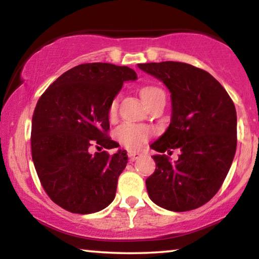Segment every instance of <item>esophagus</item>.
Returning a JSON list of instances; mask_svg holds the SVG:
<instances>
[{
    "mask_svg": "<svg viewBox=\"0 0 259 259\" xmlns=\"http://www.w3.org/2000/svg\"><path fill=\"white\" fill-rule=\"evenodd\" d=\"M141 157V153L140 152H132V153H128V159L130 161H134L137 160V159H139Z\"/></svg>",
    "mask_w": 259,
    "mask_h": 259,
    "instance_id": "1",
    "label": "esophagus"
}]
</instances>
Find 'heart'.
Returning a JSON list of instances; mask_svg holds the SVG:
<instances>
[{
  "label": "heart",
  "instance_id": "b5f03b06",
  "mask_svg": "<svg viewBox=\"0 0 259 259\" xmlns=\"http://www.w3.org/2000/svg\"><path fill=\"white\" fill-rule=\"evenodd\" d=\"M141 98L148 107L160 97H165L164 91L155 86H146L140 92ZM116 112V99H113L108 106V115L114 116ZM114 136L120 144L128 150H137L140 145L145 143L151 136V131L148 127L143 125H136V123L125 122L121 123L115 130Z\"/></svg>",
  "mask_w": 259,
  "mask_h": 259
}]
</instances>
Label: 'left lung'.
Returning a JSON list of instances; mask_svg holds the SVG:
<instances>
[{
	"mask_svg": "<svg viewBox=\"0 0 259 259\" xmlns=\"http://www.w3.org/2000/svg\"><path fill=\"white\" fill-rule=\"evenodd\" d=\"M171 92L172 118L151 145L155 171L146 179L151 200L184 212L206 204L224 183L237 147V114L225 88L206 70L184 62L139 63ZM181 151L175 163L170 155Z\"/></svg>",
	"mask_w": 259,
	"mask_h": 259,
	"instance_id": "8db88e82",
	"label": "left lung"
}]
</instances>
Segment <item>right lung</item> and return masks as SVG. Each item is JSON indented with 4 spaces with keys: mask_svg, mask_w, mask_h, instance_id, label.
<instances>
[{
    "mask_svg": "<svg viewBox=\"0 0 259 259\" xmlns=\"http://www.w3.org/2000/svg\"><path fill=\"white\" fill-rule=\"evenodd\" d=\"M137 73L112 63H82L59 76L38 99L31 120V155L48 197L72 213H94L115 197L127 164L108 137V106Z\"/></svg>",
    "mask_w": 259,
    "mask_h": 259,
    "instance_id": "add662e5",
    "label": "right lung"
}]
</instances>
